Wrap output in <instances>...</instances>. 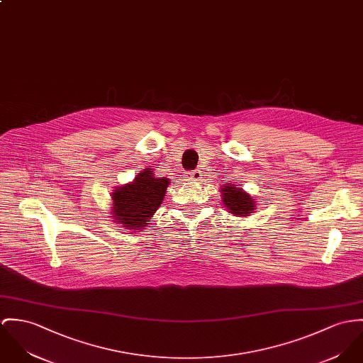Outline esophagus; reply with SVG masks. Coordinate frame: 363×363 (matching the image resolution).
Here are the masks:
<instances>
[{
	"mask_svg": "<svg viewBox=\"0 0 363 363\" xmlns=\"http://www.w3.org/2000/svg\"><path fill=\"white\" fill-rule=\"evenodd\" d=\"M186 176H187V179H191V180H199L202 174H201V170L196 169V170H190V172H187V173H186Z\"/></svg>",
	"mask_w": 363,
	"mask_h": 363,
	"instance_id": "obj_1",
	"label": "esophagus"
}]
</instances>
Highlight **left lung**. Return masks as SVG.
<instances>
[{
  "label": "left lung",
  "mask_w": 363,
  "mask_h": 363,
  "mask_svg": "<svg viewBox=\"0 0 363 363\" xmlns=\"http://www.w3.org/2000/svg\"><path fill=\"white\" fill-rule=\"evenodd\" d=\"M223 202L229 208V212L240 216H248L254 211L255 201L238 187L225 186L222 189Z\"/></svg>",
  "instance_id": "1"
}]
</instances>
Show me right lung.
<instances>
[{"label": "right lung", "instance_id": "obj_1", "mask_svg": "<svg viewBox=\"0 0 363 363\" xmlns=\"http://www.w3.org/2000/svg\"><path fill=\"white\" fill-rule=\"evenodd\" d=\"M169 180L154 177L150 169L140 173L134 182L119 187L112 194L113 218L121 226L144 228L165 197Z\"/></svg>", "mask_w": 363, "mask_h": 363}]
</instances>
